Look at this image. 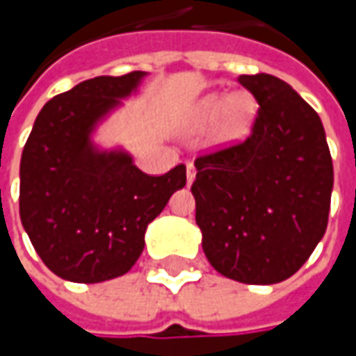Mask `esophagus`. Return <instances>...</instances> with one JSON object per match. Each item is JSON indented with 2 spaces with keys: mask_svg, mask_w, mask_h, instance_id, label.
I'll list each match as a JSON object with an SVG mask.
<instances>
[{
  "mask_svg": "<svg viewBox=\"0 0 356 356\" xmlns=\"http://www.w3.org/2000/svg\"><path fill=\"white\" fill-rule=\"evenodd\" d=\"M194 178H196V166L192 162H188L186 164V180H188V184H192Z\"/></svg>",
  "mask_w": 356,
  "mask_h": 356,
  "instance_id": "34e87169",
  "label": "esophagus"
}]
</instances>
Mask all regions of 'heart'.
Listing matches in <instances>:
<instances>
[{
  "label": "heart",
  "instance_id": "obj_1",
  "mask_svg": "<svg viewBox=\"0 0 356 356\" xmlns=\"http://www.w3.org/2000/svg\"><path fill=\"white\" fill-rule=\"evenodd\" d=\"M253 111H255V103L245 92L229 95L227 99L220 95H212L198 104V117L202 120H212L216 115H220L218 134L224 140L238 138L245 132L253 117Z\"/></svg>",
  "mask_w": 356,
  "mask_h": 356
}]
</instances>
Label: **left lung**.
<instances>
[{
  "label": "left lung",
  "mask_w": 356,
  "mask_h": 356,
  "mask_svg": "<svg viewBox=\"0 0 356 356\" xmlns=\"http://www.w3.org/2000/svg\"><path fill=\"white\" fill-rule=\"evenodd\" d=\"M259 108L245 140L196 158V224L216 271L271 285L291 277L323 238L333 160L321 118L285 81L238 76Z\"/></svg>",
  "instance_id": "obj_1"
}]
</instances>
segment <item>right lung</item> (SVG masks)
Returning a JSON list of instances; mask_svg holds the SVG:
<instances>
[{"label":"right lung","instance_id":"1","mask_svg":"<svg viewBox=\"0 0 356 356\" xmlns=\"http://www.w3.org/2000/svg\"><path fill=\"white\" fill-rule=\"evenodd\" d=\"M143 75L95 76L53 97L23 146L21 224L63 280L99 283L127 273L143 253L146 226L186 184L184 164L150 176L127 154H99L89 143L92 124Z\"/></svg>","mask_w":356,"mask_h":356}]
</instances>
